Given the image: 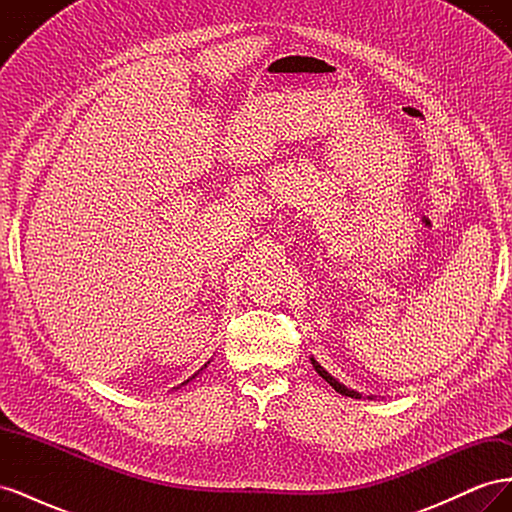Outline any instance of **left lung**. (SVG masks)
Wrapping results in <instances>:
<instances>
[{
	"label": "left lung",
	"mask_w": 512,
	"mask_h": 512,
	"mask_svg": "<svg viewBox=\"0 0 512 512\" xmlns=\"http://www.w3.org/2000/svg\"><path fill=\"white\" fill-rule=\"evenodd\" d=\"M312 365H314V369L318 371V374L324 378V380H327L331 386H333V389L337 391V393H342V395H346V397H354V399H361V393H356V391H352V389H348V386H344L342 382H339V380H335L331 374H329V371L327 369H324L316 359H312Z\"/></svg>",
	"instance_id": "1"
}]
</instances>
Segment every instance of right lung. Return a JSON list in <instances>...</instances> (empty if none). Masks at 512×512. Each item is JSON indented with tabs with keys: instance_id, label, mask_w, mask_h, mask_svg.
I'll return each instance as SVG.
<instances>
[{
	"instance_id": "1",
	"label": "right lung",
	"mask_w": 512,
	"mask_h": 512,
	"mask_svg": "<svg viewBox=\"0 0 512 512\" xmlns=\"http://www.w3.org/2000/svg\"><path fill=\"white\" fill-rule=\"evenodd\" d=\"M205 367H207V365H205ZM194 376H196V374H194ZM194 376H192V378H194ZM185 382H190V380H185ZM185 382H183V384H185Z\"/></svg>"
}]
</instances>
